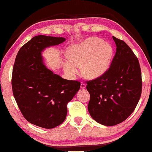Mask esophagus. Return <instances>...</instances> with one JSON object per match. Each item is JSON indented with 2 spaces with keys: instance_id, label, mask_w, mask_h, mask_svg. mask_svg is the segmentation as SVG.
Returning a JSON list of instances; mask_svg holds the SVG:
<instances>
[{
  "instance_id": "esophagus-1",
  "label": "esophagus",
  "mask_w": 152,
  "mask_h": 152,
  "mask_svg": "<svg viewBox=\"0 0 152 152\" xmlns=\"http://www.w3.org/2000/svg\"><path fill=\"white\" fill-rule=\"evenodd\" d=\"M86 84L85 83H84V82H81V85H80V86H81L82 88H86Z\"/></svg>"
}]
</instances>
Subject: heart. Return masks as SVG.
<instances>
[{
    "label": "heart",
    "instance_id": "1",
    "mask_svg": "<svg viewBox=\"0 0 152 152\" xmlns=\"http://www.w3.org/2000/svg\"><path fill=\"white\" fill-rule=\"evenodd\" d=\"M113 48L109 43L97 37H90L78 45L68 48L69 60L64 63V71L74 77L82 66L84 76L89 79L101 76L109 69L113 58Z\"/></svg>",
    "mask_w": 152,
    "mask_h": 152
}]
</instances>
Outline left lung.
Wrapping results in <instances>:
<instances>
[{"instance_id":"1","label":"left lung","mask_w":152,"mask_h":152,"mask_svg":"<svg viewBox=\"0 0 152 152\" xmlns=\"http://www.w3.org/2000/svg\"><path fill=\"white\" fill-rule=\"evenodd\" d=\"M117 46L103 75L86 81L91 99L88 110L96 122L106 126L122 123L134 111L142 91L137 58L127 43L113 36Z\"/></svg>"}]
</instances>
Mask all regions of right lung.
Masks as SVG:
<instances>
[{"label":"right lung","mask_w":152,"mask_h":152,"mask_svg":"<svg viewBox=\"0 0 152 152\" xmlns=\"http://www.w3.org/2000/svg\"><path fill=\"white\" fill-rule=\"evenodd\" d=\"M64 37L37 35L22 46L12 74V89L23 116L32 124L52 129L66 119L67 105L80 82L64 79L43 64V49L65 41Z\"/></svg>","instance_id":"1"}]
</instances>
